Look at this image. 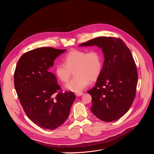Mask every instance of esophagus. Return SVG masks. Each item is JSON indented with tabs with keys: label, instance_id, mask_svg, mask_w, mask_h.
Listing matches in <instances>:
<instances>
[{
	"label": "esophagus",
	"instance_id": "34e87169",
	"mask_svg": "<svg viewBox=\"0 0 154 154\" xmlns=\"http://www.w3.org/2000/svg\"><path fill=\"white\" fill-rule=\"evenodd\" d=\"M83 94V93L82 92H79V93H75V95L77 96H81Z\"/></svg>",
	"mask_w": 154,
	"mask_h": 154
}]
</instances>
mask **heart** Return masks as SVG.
I'll return each mask as SVG.
<instances>
[{
    "instance_id": "heart-1",
    "label": "heart",
    "mask_w": 154,
    "mask_h": 154,
    "mask_svg": "<svg viewBox=\"0 0 154 154\" xmlns=\"http://www.w3.org/2000/svg\"><path fill=\"white\" fill-rule=\"evenodd\" d=\"M64 63L55 66V74L60 82L66 83L74 72L75 77L66 85V88L79 93L85 88L90 81L94 82L100 76L103 57L102 52L98 49L88 52L74 49L64 57Z\"/></svg>"
}]
</instances>
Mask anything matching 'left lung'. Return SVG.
Segmentation results:
<instances>
[{"label": "left lung", "instance_id": "obj_1", "mask_svg": "<svg viewBox=\"0 0 154 154\" xmlns=\"http://www.w3.org/2000/svg\"><path fill=\"white\" fill-rule=\"evenodd\" d=\"M102 48L104 63L95 86L88 93L92 97L91 110L105 122L116 121L126 113L136 96L138 71L125 43L118 38L101 36L80 46Z\"/></svg>", "mask_w": 154, "mask_h": 154}]
</instances>
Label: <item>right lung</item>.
I'll use <instances>...</instances> for the list:
<instances>
[{
	"mask_svg": "<svg viewBox=\"0 0 154 154\" xmlns=\"http://www.w3.org/2000/svg\"><path fill=\"white\" fill-rule=\"evenodd\" d=\"M66 49L37 48L24 54L17 63L14 84L28 118L41 128L54 130L68 118L75 95L63 92L49 71L54 60Z\"/></svg>",
	"mask_w": 154,
	"mask_h": 154,
	"instance_id": "add662e5",
	"label": "right lung"
}]
</instances>
